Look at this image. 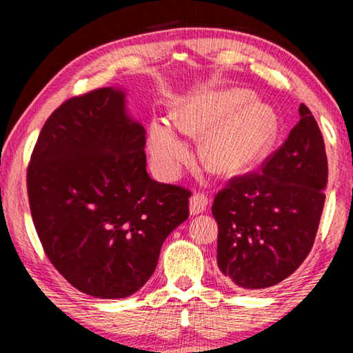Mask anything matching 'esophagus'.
Returning a JSON list of instances; mask_svg holds the SVG:
<instances>
[{
  "mask_svg": "<svg viewBox=\"0 0 353 353\" xmlns=\"http://www.w3.org/2000/svg\"><path fill=\"white\" fill-rule=\"evenodd\" d=\"M207 204H209V196L204 194V192H197V194H194L190 199L191 215H197L201 212H204Z\"/></svg>",
  "mask_w": 353,
  "mask_h": 353,
  "instance_id": "obj_1",
  "label": "esophagus"
}]
</instances>
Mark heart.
Returning a JSON list of instances; mask_svg holds the SVG:
<instances>
[{"label": "heart", "instance_id": "b5f03b06", "mask_svg": "<svg viewBox=\"0 0 353 353\" xmlns=\"http://www.w3.org/2000/svg\"><path fill=\"white\" fill-rule=\"evenodd\" d=\"M245 90L209 91L181 103L173 124L192 138H205L202 161L212 172L231 176L259 162L278 134V117ZM149 154L162 176H175L190 162L191 149L172 123L156 120L149 127Z\"/></svg>", "mask_w": 353, "mask_h": 353}]
</instances>
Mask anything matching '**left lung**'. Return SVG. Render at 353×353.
I'll use <instances>...</instances> for the list:
<instances>
[{
    "label": "left lung",
    "instance_id": "8db88e82",
    "mask_svg": "<svg viewBox=\"0 0 353 353\" xmlns=\"http://www.w3.org/2000/svg\"><path fill=\"white\" fill-rule=\"evenodd\" d=\"M286 141L262 172L233 176L216 192V263L241 289L281 283L301 267L315 243L327 183L325 141L305 104Z\"/></svg>",
    "mask_w": 353,
    "mask_h": 353
}]
</instances>
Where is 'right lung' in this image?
<instances>
[{
  "label": "right lung",
  "instance_id": "right-lung-1",
  "mask_svg": "<svg viewBox=\"0 0 353 353\" xmlns=\"http://www.w3.org/2000/svg\"><path fill=\"white\" fill-rule=\"evenodd\" d=\"M144 146L123 91L108 86L62 103L33 148L27 192L37 234L57 272L88 296L137 292L190 216L191 191L152 180Z\"/></svg>",
  "mask_w": 353,
  "mask_h": 353
}]
</instances>
